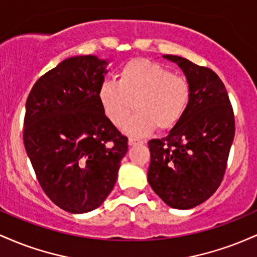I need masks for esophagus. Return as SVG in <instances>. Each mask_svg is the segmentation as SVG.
Listing matches in <instances>:
<instances>
[{"label": "esophagus", "instance_id": "obj_1", "mask_svg": "<svg viewBox=\"0 0 257 257\" xmlns=\"http://www.w3.org/2000/svg\"><path fill=\"white\" fill-rule=\"evenodd\" d=\"M128 144H129V146H134V145H138V144H143V141L138 140V139H134V138H129Z\"/></svg>", "mask_w": 257, "mask_h": 257}]
</instances>
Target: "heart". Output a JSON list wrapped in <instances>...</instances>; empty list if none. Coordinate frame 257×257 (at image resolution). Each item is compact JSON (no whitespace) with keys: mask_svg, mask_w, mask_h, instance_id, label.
<instances>
[{"mask_svg":"<svg viewBox=\"0 0 257 257\" xmlns=\"http://www.w3.org/2000/svg\"><path fill=\"white\" fill-rule=\"evenodd\" d=\"M99 100L107 118L117 126L131 118L135 105L137 116L124 131L143 137L156 126L169 131L178 124L190 100V85L162 65L134 59L120 69L118 81L102 82Z\"/></svg>","mask_w":257,"mask_h":257,"instance_id":"heart-1","label":"heart"}]
</instances>
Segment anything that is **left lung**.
I'll return each mask as SVG.
<instances>
[{"label": "left lung", "mask_w": 257, "mask_h": 257, "mask_svg": "<svg viewBox=\"0 0 257 257\" xmlns=\"http://www.w3.org/2000/svg\"><path fill=\"white\" fill-rule=\"evenodd\" d=\"M185 73L190 100L180 122L163 139L149 141L147 180L166 204L191 209L217 190L234 139V114L219 76L178 55H163Z\"/></svg>", "instance_id": "left-lung-1"}]
</instances>
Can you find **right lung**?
Instances as JSON below:
<instances>
[{
  "instance_id": "add662e5",
  "label": "right lung",
  "mask_w": 257,
  "mask_h": 257,
  "mask_svg": "<svg viewBox=\"0 0 257 257\" xmlns=\"http://www.w3.org/2000/svg\"><path fill=\"white\" fill-rule=\"evenodd\" d=\"M107 64L95 55L65 59L37 79L26 100L28 157L44 193L72 214L104 203L128 151V139L99 100Z\"/></svg>"
}]
</instances>
